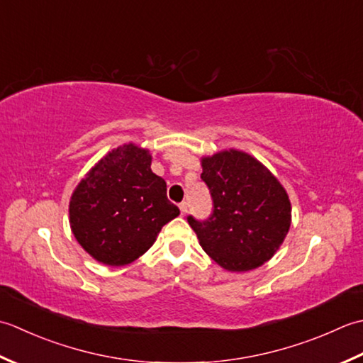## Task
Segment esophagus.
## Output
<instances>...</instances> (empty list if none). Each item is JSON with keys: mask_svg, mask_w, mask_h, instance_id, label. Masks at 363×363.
<instances>
[{"mask_svg": "<svg viewBox=\"0 0 363 363\" xmlns=\"http://www.w3.org/2000/svg\"><path fill=\"white\" fill-rule=\"evenodd\" d=\"M180 211H182L183 216L188 213V205H186V202H182V203H180Z\"/></svg>", "mask_w": 363, "mask_h": 363, "instance_id": "1", "label": "esophagus"}]
</instances>
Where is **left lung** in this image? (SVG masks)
<instances>
[{"mask_svg":"<svg viewBox=\"0 0 363 363\" xmlns=\"http://www.w3.org/2000/svg\"><path fill=\"white\" fill-rule=\"evenodd\" d=\"M201 179L213 199L208 219L188 216L202 249L227 271H250L277 252L291 225L285 188L260 161L241 150L202 158Z\"/></svg>","mask_w":363,"mask_h":363,"instance_id":"8db88e82","label":"left lung"}]
</instances>
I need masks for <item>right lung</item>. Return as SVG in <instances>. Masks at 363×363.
<instances>
[{"label": "right lung", "mask_w": 363, "mask_h": 363, "mask_svg": "<svg viewBox=\"0 0 363 363\" xmlns=\"http://www.w3.org/2000/svg\"><path fill=\"white\" fill-rule=\"evenodd\" d=\"M150 164L149 150L123 144L105 155L73 191L72 232L97 262H135L152 247L162 225L180 214L166 196V182Z\"/></svg>", "instance_id": "add662e5"}]
</instances>
